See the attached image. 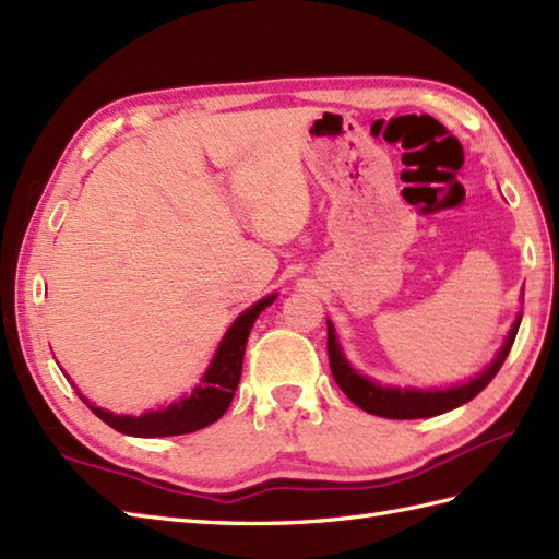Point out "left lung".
Returning a JSON list of instances; mask_svg holds the SVG:
<instances>
[{"label": "left lung", "mask_w": 559, "mask_h": 559, "mask_svg": "<svg viewBox=\"0 0 559 559\" xmlns=\"http://www.w3.org/2000/svg\"><path fill=\"white\" fill-rule=\"evenodd\" d=\"M522 316H516L512 330L506 338V344L498 350L496 360L486 367L484 372L469 379L467 384H457L451 389H399V386H382L358 374L353 370L350 362L344 358V350L338 346V338L332 322L326 320V353H330V367L334 374V382L338 384L346 396L356 403L360 411L379 415V417H389V419H419V417H433L453 411V407L472 401L476 393L484 391L488 382L498 374V370L506 362L508 353L514 344L516 330H520Z\"/></svg>", "instance_id": "1"}]
</instances>
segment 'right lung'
Wrapping results in <instances>:
<instances>
[{
	"label": "right lung",
	"mask_w": 559,
	"mask_h": 559,
	"mask_svg": "<svg viewBox=\"0 0 559 559\" xmlns=\"http://www.w3.org/2000/svg\"><path fill=\"white\" fill-rule=\"evenodd\" d=\"M275 301V294L265 296L243 310L241 316L233 322L227 334L223 336L221 346H217L215 356L209 365L206 374L201 377L199 386L189 393V396L180 399L177 403H170L168 407H160V411H148L140 417L132 415H114L104 411V407L92 405L83 393L78 391V396L90 411L97 415L108 427H114L120 433H128V437H140V439H156V437H180V433H192L203 427L213 425V421L221 419L225 411L235 399L237 384L241 379V362H243V350H247V342L251 334V326L255 318Z\"/></svg>",
	"instance_id": "1"
}]
</instances>
